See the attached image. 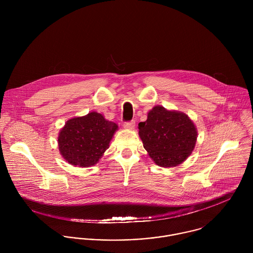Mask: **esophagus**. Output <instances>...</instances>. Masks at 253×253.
I'll return each instance as SVG.
<instances>
[{
  "mask_svg": "<svg viewBox=\"0 0 253 253\" xmlns=\"http://www.w3.org/2000/svg\"><path fill=\"white\" fill-rule=\"evenodd\" d=\"M134 126H135V122H134V121L127 122V123H125V124H124V127L126 128V129H133Z\"/></svg>",
  "mask_w": 253,
  "mask_h": 253,
  "instance_id": "1",
  "label": "esophagus"
}]
</instances>
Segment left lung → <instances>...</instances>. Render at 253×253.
Wrapping results in <instances>:
<instances>
[{
    "mask_svg": "<svg viewBox=\"0 0 253 253\" xmlns=\"http://www.w3.org/2000/svg\"><path fill=\"white\" fill-rule=\"evenodd\" d=\"M143 147L154 163L162 168L182 164L195 149L198 130L185 113L157 105L138 125Z\"/></svg>",
    "mask_w": 253,
    "mask_h": 253,
    "instance_id": "obj_1",
    "label": "left lung"
}]
</instances>
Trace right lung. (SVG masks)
I'll return each instance as SVG.
<instances>
[{"label": "right lung", "instance_id": "add662e5", "mask_svg": "<svg viewBox=\"0 0 253 253\" xmlns=\"http://www.w3.org/2000/svg\"><path fill=\"white\" fill-rule=\"evenodd\" d=\"M117 130V124L97 112L69 119L58 133L60 155L75 167H92L108 149Z\"/></svg>", "mask_w": 253, "mask_h": 253}]
</instances>
